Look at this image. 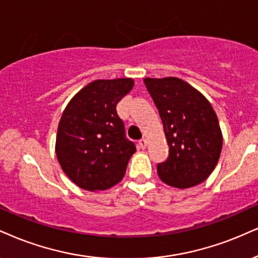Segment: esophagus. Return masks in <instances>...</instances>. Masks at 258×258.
Here are the masks:
<instances>
[{
  "instance_id": "esophagus-1",
  "label": "esophagus",
  "mask_w": 258,
  "mask_h": 258,
  "mask_svg": "<svg viewBox=\"0 0 258 258\" xmlns=\"http://www.w3.org/2000/svg\"><path fill=\"white\" fill-rule=\"evenodd\" d=\"M139 146H140V147H141L142 149L146 148V146H147V140H146L145 138L140 140V141H139Z\"/></svg>"
}]
</instances>
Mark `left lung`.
<instances>
[{"instance_id":"obj_1","label":"left lung","mask_w":258,"mask_h":258,"mask_svg":"<svg viewBox=\"0 0 258 258\" xmlns=\"http://www.w3.org/2000/svg\"><path fill=\"white\" fill-rule=\"evenodd\" d=\"M164 124L168 157L157 165L160 179L185 189L205 182L222 148L218 117L199 91L177 78L144 80Z\"/></svg>"}]
</instances>
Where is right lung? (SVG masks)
Here are the masks:
<instances>
[{"instance_id":"add662e5","label":"right lung","mask_w":258,"mask_h":258,"mask_svg":"<svg viewBox=\"0 0 258 258\" xmlns=\"http://www.w3.org/2000/svg\"><path fill=\"white\" fill-rule=\"evenodd\" d=\"M133 86L132 79L95 80L67 105L56 154L63 172L81 189H109L124 177L136 147L126 139L116 106Z\"/></svg>"}]
</instances>
